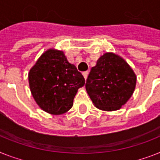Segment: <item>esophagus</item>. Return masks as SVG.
Returning <instances> with one entry per match:
<instances>
[{"label": "esophagus", "mask_w": 160, "mask_h": 160, "mask_svg": "<svg viewBox=\"0 0 160 160\" xmlns=\"http://www.w3.org/2000/svg\"><path fill=\"white\" fill-rule=\"evenodd\" d=\"M82 75L83 77H84V78H85V80L87 78H88V71H85V72H82Z\"/></svg>", "instance_id": "obj_1"}]
</instances>
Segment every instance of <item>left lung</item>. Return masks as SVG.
Returning <instances> with one entry per match:
<instances>
[{
    "instance_id": "left-lung-1",
    "label": "left lung",
    "mask_w": 160,
    "mask_h": 160,
    "mask_svg": "<svg viewBox=\"0 0 160 160\" xmlns=\"http://www.w3.org/2000/svg\"><path fill=\"white\" fill-rule=\"evenodd\" d=\"M136 83L137 76L130 65L119 55L107 52L91 69L86 90L97 109L114 111L131 98Z\"/></svg>"
}]
</instances>
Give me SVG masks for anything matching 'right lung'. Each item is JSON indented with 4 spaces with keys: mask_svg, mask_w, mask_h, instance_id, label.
<instances>
[{
    "mask_svg": "<svg viewBox=\"0 0 160 160\" xmlns=\"http://www.w3.org/2000/svg\"><path fill=\"white\" fill-rule=\"evenodd\" d=\"M28 82L38 106L47 113L59 115L72 108L75 95L84 86L85 79L68 61L64 51L51 48L29 70Z\"/></svg>",
    "mask_w": 160,
    "mask_h": 160,
    "instance_id": "1",
    "label": "right lung"
}]
</instances>
